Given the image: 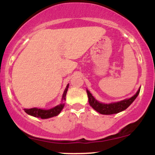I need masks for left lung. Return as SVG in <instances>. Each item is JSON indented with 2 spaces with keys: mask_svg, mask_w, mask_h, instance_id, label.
<instances>
[{
  "mask_svg": "<svg viewBox=\"0 0 155 155\" xmlns=\"http://www.w3.org/2000/svg\"><path fill=\"white\" fill-rule=\"evenodd\" d=\"M140 89L135 94L133 97H130L128 99H125V100L119 101V102L116 103H111V104H103V103H100L97 101L95 97L92 96V95L90 93L88 90H87V96L89 98V104L92 106L96 111L99 112L101 114H117L119 112H121L124 110H125L127 107H129L135 99L136 98L137 96L138 95L140 92Z\"/></svg>",
  "mask_w": 155,
  "mask_h": 155,
  "instance_id": "left-lung-1",
  "label": "left lung"
}]
</instances>
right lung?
Here are the masks:
<instances>
[{
  "label": "right lung",
  "mask_w": 155,
  "mask_h": 155,
  "mask_svg": "<svg viewBox=\"0 0 155 155\" xmlns=\"http://www.w3.org/2000/svg\"><path fill=\"white\" fill-rule=\"evenodd\" d=\"M69 84H68L66 86V88L65 89L63 95V98L62 101L65 100V96H66V93L68 91V89ZM65 104L63 102L61 103L58 106H56L55 107L50 108V109L48 110H44L41 109V108H25V111L28 114L31 115V116L38 117V118H41V119H48L51 118V117H55L57 115H58L60 113V111H62Z\"/></svg>",
  "instance_id": "right-lung-1"
}]
</instances>
